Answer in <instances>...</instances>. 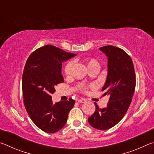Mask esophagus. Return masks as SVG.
I'll use <instances>...</instances> for the list:
<instances>
[{
	"instance_id": "1",
	"label": "esophagus",
	"mask_w": 154,
	"mask_h": 154,
	"mask_svg": "<svg viewBox=\"0 0 154 154\" xmlns=\"http://www.w3.org/2000/svg\"><path fill=\"white\" fill-rule=\"evenodd\" d=\"M76 100L79 103H85V99H83V98H77Z\"/></svg>"
}]
</instances>
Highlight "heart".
Returning <instances> with one entry per match:
<instances>
[{
    "instance_id": "1",
    "label": "heart",
    "mask_w": 154,
    "mask_h": 154,
    "mask_svg": "<svg viewBox=\"0 0 154 154\" xmlns=\"http://www.w3.org/2000/svg\"><path fill=\"white\" fill-rule=\"evenodd\" d=\"M85 63L87 64V66L89 69V71L91 69H95V68H99L100 69V63L97 60L94 58H88L85 60ZM74 62L72 60H70L68 62H66V64L64 65V73L66 76H69V75H71L72 72V67H73ZM92 86H88V85H79V87H78V90H79L80 92H86L88 89L89 88Z\"/></svg>"
}]
</instances>
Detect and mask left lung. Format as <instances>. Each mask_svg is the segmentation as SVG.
Instances as JSON below:
<instances>
[{
  "label": "left lung",
  "mask_w": 154,
  "mask_h": 154,
  "mask_svg": "<svg viewBox=\"0 0 154 154\" xmlns=\"http://www.w3.org/2000/svg\"><path fill=\"white\" fill-rule=\"evenodd\" d=\"M99 49L108 57V75L102 91L109 99L106 108L94 103L96 111L88 122L96 129L105 130L116 126L127 112L134 92L136 75L131 58L123 49L113 45Z\"/></svg>",
  "instance_id": "left-lung-1"
}]
</instances>
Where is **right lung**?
Here are the masks:
<instances>
[{
  "instance_id": "add662e5",
  "label": "right lung",
  "mask_w": 154,
  "mask_h": 154,
  "mask_svg": "<svg viewBox=\"0 0 154 154\" xmlns=\"http://www.w3.org/2000/svg\"><path fill=\"white\" fill-rule=\"evenodd\" d=\"M75 55L47 45L33 51L26 62L22 75L26 110L34 124L48 133H54L64 126L75 105L71 98L53 104L51 95L56 92V85L64 82L62 62Z\"/></svg>"
}]
</instances>
